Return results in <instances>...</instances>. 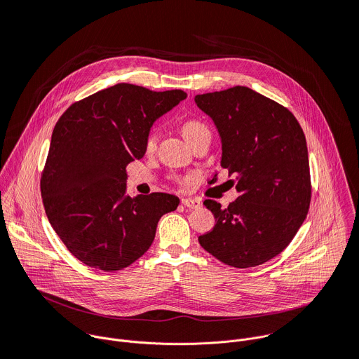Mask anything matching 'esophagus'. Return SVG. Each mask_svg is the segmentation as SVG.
I'll use <instances>...</instances> for the list:
<instances>
[{"label":"esophagus","mask_w":359,"mask_h":359,"mask_svg":"<svg viewBox=\"0 0 359 359\" xmlns=\"http://www.w3.org/2000/svg\"><path fill=\"white\" fill-rule=\"evenodd\" d=\"M182 204L184 208H189V209H200V206H201V203L194 198H182Z\"/></svg>","instance_id":"esophagus-1"}]
</instances>
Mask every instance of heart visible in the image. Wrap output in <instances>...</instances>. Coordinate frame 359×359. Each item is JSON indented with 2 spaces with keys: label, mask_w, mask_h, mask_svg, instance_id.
<instances>
[{
  "label": "heart",
  "mask_w": 359,
  "mask_h": 359,
  "mask_svg": "<svg viewBox=\"0 0 359 359\" xmlns=\"http://www.w3.org/2000/svg\"><path fill=\"white\" fill-rule=\"evenodd\" d=\"M182 132H183V136L186 137V140L190 143L201 135H209L210 129L206 123L198 121V119H187L182 126ZM158 140H159V132L156 129H150L147 132V135L144 136V142H143L144 151L146 153L155 151L156 146H158Z\"/></svg>",
  "instance_id": "b5f03b06"
}]
</instances>
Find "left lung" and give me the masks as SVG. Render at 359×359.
Returning <instances> with one entry per match:
<instances>
[{
  "label": "left lung",
  "instance_id": "1",
  "mask_svg": "<svg viewBox=\"0 0 359 359\" xmlns=\"http://www.w3.org/2000/svg\"><path fill=\"white\" fill-rule=\"evenodd\" d=\"M194 100L219 129L222 166L236 177L231 182L238 191L226 209L204 200L216 223L198 243L236 269L264 264L291 243L310 209L305 135L285 107L247 86L197 95Z\"/></svg>",
  "mask_w": 359,
  "mask_h": 359
}]
</instances>
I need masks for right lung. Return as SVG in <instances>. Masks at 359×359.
<instances>
[{
  "instance_id": "add662e5",
  "label": "right lung",
  "mask_w": 359,
  "mask_h": 359,
  "mask_svg": "<svg viewBox=\"0 0 359 359\" xmlns=\"http://www.w3.org/2000/svg\"><path fill=\"white\" fill-rule=\"evenodd\" d=\"M186 96L118 83L74 102L58 119L41 196L50 226L85 266L126 269L149 250L161 217L177 209L173 194L125 196L126 166L143 158L153 122Z\"/></svg>"
}]
</instances>
